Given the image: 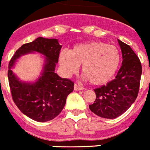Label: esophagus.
Listing matches in <instances>:
<instances>
[{
	"label": "esophagus",
	"instance_id": "34e87169",
	"mask_svg": "<svg viewBox=\"0 0 150 150\" xmlns=\"http://www.w3.org/2000/svg\"><path fill=\"white\" fill-rule=\"evenodd\" d=\"M74 90H76V91H78V90H83V87H80V86H78V85L77 84H75V86H74Z\"/></svg>",
	"mask_w": 150,
	"mask_h": 150
}]
</instances>
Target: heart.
Returning <instances> with one entry per match:
<instances>
[{
	"mask_svg": "<svg viewBox=\"0 0 150 150\" xmlns=\"http://www.w3.org/2000/svg\"><path fill=\"white\" fill-rule=\"evenodd\" d=\"M59 63L63 74L70 76L81 65L83 78L93 85H102L111 80L117 73L120 54L117 47L102 42L77 44L71 49L62 51Z\"/></svg>",
	"mask_w": 150,
	"mask_h": 150,
	"instance_id": "heart-1",
	"label": "heart"
}]
</instances>
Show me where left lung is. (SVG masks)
<instances>
[{
  "instance_id": "left-lung-1",
  "label": "left lung",
  "mask_w": 150,
  "mask_h": 150,
  "mask_svg": "<svg viewBox=\"0 0 150 150\" xmlns=\"http://www.w3.org/2000/svg\"><path fill=\"white\" fill-rule=\"evenodd\" d=\"M118 40L122 52V66L114 80L94 90L95 102L89 105L98 117L115 119L125 113L137 98L142 74L138 57L129 45Z\"/></svg>"
}]
</instances>
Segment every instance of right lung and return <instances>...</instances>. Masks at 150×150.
<instances>
[{"mask_svg":"<svg viewBox=\"0 0 150 150\" xmlns=\"http://www.w3.org/2000/svg\"><path fill=\"white\" fill-rule=\"evenodd\" d=\"M61 47L57 39L38 37L21 45L9 61L8 79L13 101L22 114L37 122L50 121L59 115L74 90L72 81L55 73ZM34 52L41 53L44 58L40 76L33 82H23L12 69L21 56Z\"/></svg>","mask_w":150,"mask_h":150,"instance_id":"add662e5","label":"right lung"}]
</instances>
